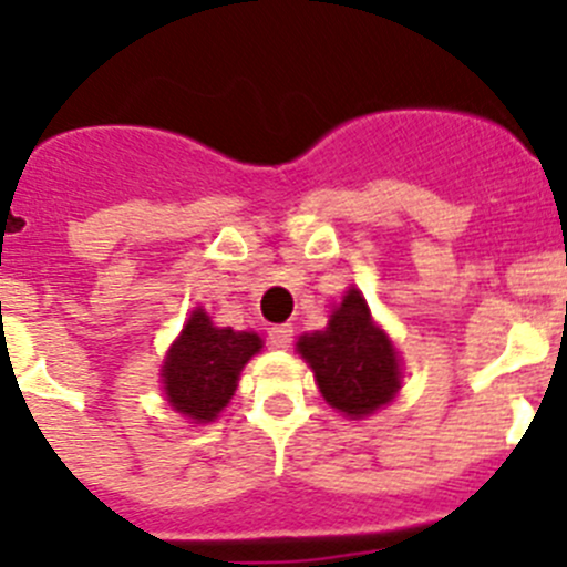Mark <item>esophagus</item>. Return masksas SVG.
<instances>
[{
	"instance_id": "34e87169",
	"label": "esophagus",
	"mask_w": 567,
	"mask_h": 567,
	"mask_svg": "<svg viewBox=\"0 0 567 567\" xmlns=\"http://www.w3.org/2000/svg\"><path fill=\"white\" fill-rule=\"evenodd\" d=\"M268 339H271V344L277 350H285L293 341V328L290 324H274V328H268Z\"/></svg>"
}]
</instances>
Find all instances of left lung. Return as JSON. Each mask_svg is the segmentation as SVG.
Listing matches in <instances>:
<instances>
[{
    "label": "left lung",
    "instance_id": "1",
    "mask_svg": "<svg viewBox=\"0 0 567 567\" xmlns=\"http://www.w3.org/2000/svg\"><path fill=\"white\" fill-rule=\"evenodd\" d=\"M299 353L313 367L316 384L330 406L361 417L390 404L401 386L392 341L372 324L359 290H350L336 308L328 330L299 339Z\"/></svg>",
    "mask_w": 567,
    "mask_h": 567
}]
</instances>
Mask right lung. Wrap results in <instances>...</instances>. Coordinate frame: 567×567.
<instances>
[{"label": "right lung", "instance_id": "right-lung-1", "mask_svg": "<svg viewBox=\"0 0 567 567\" xmlns=\"http://www.w3.org/2000/svg\"><path fill=\"white\" fill-rule=\"evenodd\" d=\"M259 347L262 339L257 333L214 328L203 310H195L163 361V390L169 404L200 423L217 417L237 390L239 370L259 353Z\"/></svg>", "mask_w": 567, "mask_h": 567}]
</instances>
